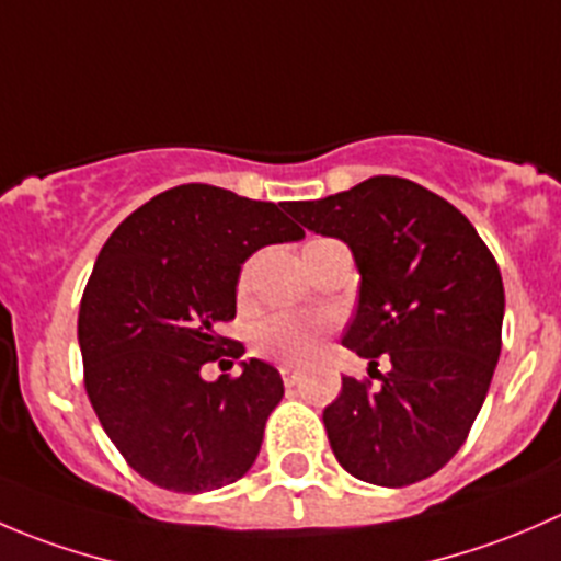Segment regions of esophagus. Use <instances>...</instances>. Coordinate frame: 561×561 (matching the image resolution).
I'll list each match as a JSON object with an SVG mask.
<instances>
[{
	"instance_id": "obj_1",
	"label": "esophagus",
	"mask_w": 561,
	"mask_h": 561,
	"mask_svg": "<svg viewBox=\"0 0 561 561\" xmlns=\"http://www.w3.org/2000/svg\"><path fill=\"white\" fill-rule=\"evenodd\" d=\"M279 371H282V380H285L287 388H293L298 380H301V369H298L296 364H282Z\"/></svg>"
}]
</instances>
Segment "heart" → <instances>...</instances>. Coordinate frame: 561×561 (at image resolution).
<instances>
[{"label":"heart","instance_id":"heart-1","mask_svg":"<svg viewBox=\"0 0 561 561\" xmlns=\"http://www.w3.org/2000/svg\"><path fill=\"white\" fill-rule=\"evenodd\" d=\"M241 287H244V279H241ZM317 325L309 317L298 314H274L265 322H260L257 328V353L265 355V358L274 360H304L309 353H312L317 342Z\"/></svg>","mask_w":561,"mask_h":561}]
</instances>
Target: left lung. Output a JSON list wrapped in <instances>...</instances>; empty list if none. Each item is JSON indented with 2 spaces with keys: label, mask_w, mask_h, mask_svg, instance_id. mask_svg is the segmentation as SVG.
Masks as SVG:
<instances>
[{
  "label": "left lung",
  "mask_w": 561,
  "mask_h": 561,
  "mask_svg": "<svg viewBox=\"0 0 561 561\" xmlns=\"http://www.w3.org/2000/svg\"><path fill=\"white\" fill-rule=\"evenodd\" d=\"M307 230L350 247L358 309L342 344L377 369L342 377L325 407L328 443L353 478L401 489L443 469L467 439L502 350L500 265L467 217L399 175L287 203Z\"/></svg>",
  "instance_id": "8db88e82"
}]
</instances>
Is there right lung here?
Masks as SVG:
<instances>
[{"label": "right lung", "instance_id": "1", "mask_svg": "<svg viewBox=\"0 0 561 561\" xmlns=\"http://www.w3.org/2000/svg\"><path fill=\"white\" fill-rule=\"evenodd\" d=\"M301 239L276 203L181 184L105 241L78 314L87 393L118 454L160 489H222L257 458L282 375L257 358L233 380L208 382L201 369L230 342L217 328L236 317L241 265Z\"/></svg>", "mask_w": 561, "mask_h": 561}]
</instances>
